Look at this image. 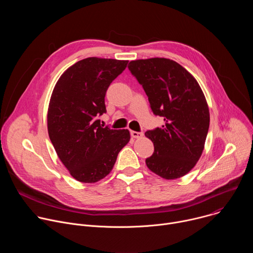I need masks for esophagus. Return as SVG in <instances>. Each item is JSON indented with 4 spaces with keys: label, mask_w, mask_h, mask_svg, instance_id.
Listing matches in <instances>:
<instances>
[{
    "label": "esophagus",
    "mask_w": 253,
    "mask_h": 253,
    "mask_svg": "<svg viewBox=\"0 0 253 253\" xmlns=\"http://www.w3.org/2000/svg\"><path fill=\"white\" fill-rule=\"evenodd\" d=\"M131 136L135 139H140L143 137V133L142 132H136V131H131Z\"/></svg>",
    "instance_id": "esophagus-1"
}]
</instances>
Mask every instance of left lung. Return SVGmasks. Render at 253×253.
<instances>
[{
	"label": "left lung",
	"instance_id": "8db88e82",
	"mask_svg": "<svg viewBox=\"0 0 253 253\" xmlns=\"http://www.w3.org/2000/svg\"><path fill=\"white\" fill-rule=\"evenodd\" d=\"M128 68L145 91L153 113L165 121L162 128L145 133L154 144L147 167L167 180L186 175L203 152L210 121L198 82L185 68L166 58L131 61Z\"/></svg>",
	"mask_w": 253,
	"mask_h": 253
}]
</instances>
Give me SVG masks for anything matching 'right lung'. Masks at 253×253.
Returning a JSON list of instances; mask_svg holds the SVG:
<instances>
[{"instance_id":"add662e5","label":"right lung","mask_w":253,"mask_h":253,"mask_svg":"<svg viewBox=\"0 0 253 253\" xmlns=\"http://www.w3.org/2000/svg\"><path fill=\"white\" fill-rule=\"evenodd\" d=\"M128 61L90 57L69 67L57 81L48 108V133L72 177L95 183L111 172L130 140L127 129L101 125L108 87Z\"/></svg>"}]
</instances>
